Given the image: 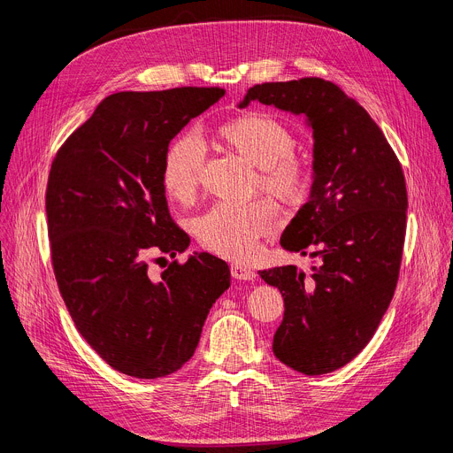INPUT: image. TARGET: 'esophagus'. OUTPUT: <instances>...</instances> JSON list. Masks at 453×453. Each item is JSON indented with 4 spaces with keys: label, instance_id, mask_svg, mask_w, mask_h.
<instances>
[{
    "label": "esophagus",
    "instance_id": "esophagus-1",
    "mask_svg": "<svg viewBox=\"0 0 453 453\" xmlns=\"http://www.w3.org/2000/svg\"><path fill=\"white\" fill-rule=\"evenodd\" d=\"M231 276L234 280H240V281H254L256 280V273L245 265H231Z\"/></svg>",
    "mask_w": 453,
    "mask_h": 453
}]
</instances>
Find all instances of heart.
I'll return each instance as SVG.
<instances>
[{"instance_id": "b5f03b06", "label": "heart", "mask_w": 453, "mask_h": 453, "mask_svg": "<svg viewBox=\"0 0 453 453\" xmlns=\"http://www.w3.org/2000/svg\"><path fill=\"white\" fill-rule=\"evenodd\" d=\"M220 143L256 168L254 184L287 204H299L310 189L308 168L292 154L290 128L265 112H243L217 127ZM204 166V147L197 136L177 138L163 163V186L177 203L196 199ZM278 226V210L269 201L247 206L217 204L196 220L199 242L229 260H249L257 240Z\"/></svg>"}]
</instances>
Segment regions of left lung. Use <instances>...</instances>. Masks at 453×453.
I'll return each mask as SVG.
<instances>
[{
    "label": "left lung",
    "instance_id": "8db88e82",
    "mask_svg": "<svg viewBox=\"0 0 453 453\" xmlns=\"http://www.w3.org/2000/svg\"><path fill=\"white\" fill-rule=\"evenodd\" d=\"M254 100L303 114L311 128L310 196L280 242L319 264L310 274L285 265L260 276L285 301L276 358L326 374L367 346L395 296L407 227L403 170L367 111L328 81L257 84L238 107Z\"/></svg>",
    "mask_w": 453,
    "mask_h": 453
}]
</instances>
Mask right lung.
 <instances>
[{"mask_svg":"<svg viewBox=\"0 0 453 453\" xmlns=\"http://www.w3.org/2000/svg\"><path fill=\"white\" fill-rule=\"evenodd\" d=\"M224 95L220 88L114 93L51 163L46 217L60 296L86 342L123 374L152 380L180 369L231 285L227 264L210 252L161 274L147 262L189 245L168 213L163 163L184 125Z\"/></svg>","mask_w":453,"mask_h":453,"instance_id":"add662e5","label":"right lung"}]
</instances>
